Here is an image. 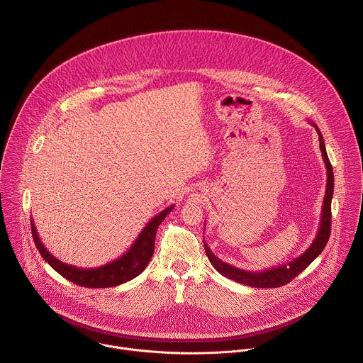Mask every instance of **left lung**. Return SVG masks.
<instances>
[{"label": "left lung", "mask_w": 363, "mask_h": 363, "mask_svg": "<svg viewBox=\"0 0 363 363\" xmlns=\"http://www.w3.org/2000/svg\"><path fill=\"white\" fill-rule=\"evenodd\" d=\"M309 124L315 128V131L318 134L320 151H321V156H323V160H324L325 169H327V186H325V196L323 200L321 219H320V226H318V230H317V235H315L313 243L305 253H302L299 257H296L284 265L271 267V268L259 271V272H252V271L238 268L235 265H230V264L218 259L211 252L207 243L204 242V249H206L208 259L211 261L212 267L220 275H223L232 281H236L239 284L252 286V288H278V286H282V285L291 282L308 265H311V261L315 257H318V255L324 250V247L328 242V238H330V232H331V200H333V193H334V173H333V166L328 160L324 140H323V135H321L318 127L314 124V121H309Z\"/></svg>", "instance_id": "obj_1"}]
</instances>
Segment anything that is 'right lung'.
<instances>
[{
	"label": "right lung",
	"mask_w": 363,
	"mask_h": 363,
	"mask_svg": "<svg viewBox=\"0 0 363 363\" xmlns=\"http://www.w3.org/2000/svg\"><path fill=\"white\" fill-rule=\"evenodd\" d=\"M173 208L174 206L164 208L162 212L155 215L145 225V228L141 230L138 238L134 240L133 246L123 256L95 268L75 267L72 264H67V262H62L61 259H55L42 243L33 219L30 220L32 236L42 257L65 279L85 288H111V286L121 285L127 281H131L147 268L155 250L156 230L162 223V220Z\"/></svg>",
	"instance_id": "add662e5"
}]
</instances>
